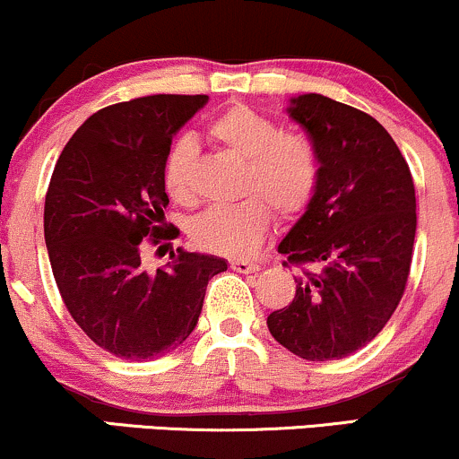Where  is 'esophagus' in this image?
<instances>
[{
  "label": "esophagus",
  "instance_id": "esophagus-1",
  "mask_svg": "<svg viewBox=\"0 0 459 459\" xmlns=\"http://www.w3.org/2000/svg\"><path fill=\"white\" fill-rule=\"evenodd\" d=\"M230 267H233L235 272L239 273H255L261 270V265L256 261H247V259H237V261H230Z\"/></svg>",
  "mask_w": 459,
  "mask_h": 459
}]
</instances>
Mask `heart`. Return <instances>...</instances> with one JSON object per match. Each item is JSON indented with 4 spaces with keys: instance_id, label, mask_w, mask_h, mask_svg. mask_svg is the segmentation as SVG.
<instances>
[{
    "instance_id": "heart-1",
    "label": "heart",
    "mask_w": 459,
    "mask_h": 459,
    "mask_svg": "<svg viewBox=\"0 0 459 459\" xmlns=\"http://www.w3.org/2000/svg\"><path fill=\"white\" fill-rule=\"evenodd\" d=\"M215 142L246 160V198L233 204H218L196 215L192 239L203 250L241 256L261 244L272 220V209L282 218L296 215L317 189L321 163L315 144L304 134L278 131L270 116L247 105H233L209 123ZM194 160V142H172L161 163V181L168 196L177 203L192 200L189 168Z\"/></svg>"
}]
</instances>
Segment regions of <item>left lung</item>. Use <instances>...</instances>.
<instances>
[{
  "mask_svg": "<svg viewBox=\"0 0 459 459\" xmlns=\"http://www.w3.org/2000/svg\"><path fill=\"white\" fill-rule=\"evenodd\" d=\"M289 116L319 152L307 213L278 246L299 267L296 298L267 317L272 336L304 360H339L371 343L408 282L416 196L386 129L324 94L291 99Z\"/></svg>",
  "mask_w": 459,
  "mask_h": 459,
  "instance_id": "1",
  "label": "left lung"
}]
</instances>
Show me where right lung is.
Returning a JSON list of instances; mask_svg holds the SVG:
<instances>
[{
    "label": "right lung",
    "instance_id": "1",
    "mask_svg": "<svg viewBox=\"0 0 459 459\" xmlns=\"http://www.w3.org/2000/svg\"><path fill=\"white\" fill-rule=\"evenodd\" d=\"M207 94H151L99 109L57 160L45 196V244L62 302L99 347L125 360L172 351L196 328L218 256L177 247L157 272L142 252L177 239L163 220L161 163Z\"/></svg>",
    "mask_w": 459,
    "mask_h": 459
}]
</instances>
